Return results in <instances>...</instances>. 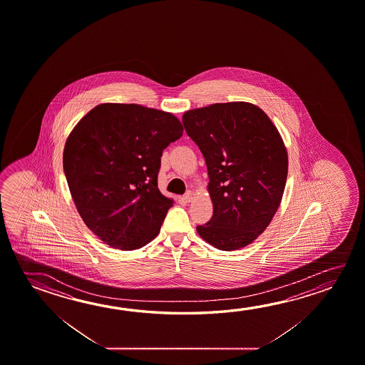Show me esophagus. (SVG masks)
<instances>
[{
	"instance_id": "1",
	"label": "esophagus",
	"mask_w": 365,
	"mask_h": 365,
	"mask_svg": "<svg viewBox=\"0 0 365 365\" xmlns=\"http://www.w3.org/2000/svg\"><path fill=\"white\" fill-rule=\"evenodd\" d=\"M192 197H193V193L191 191H187L185 193V196H183V200H185V202H191Z\"/></svg>"
}]
</instances>
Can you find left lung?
Returning a JSON list of instances; mask_svg holds the SVG:
<instances>
[{
	"label": "left lung",
	"instance_id": "1",
	"mask_svg": "<svg viewBox=\"0 0 365 365\" xmlns=\"http://www.w3.org/2000/svg\"><path fill=\"white\" fill-rule=\"evenodd\" d=\"M183 125L209 170L212 217L198 225L203 240L220 251L250 245L280 206L287 154L280 133L251 103H217L183 114Z\"/></svg>",
	"mask_w": 365,
	"mask_h": 365
}]
</instances>
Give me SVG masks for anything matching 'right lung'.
<instances>
[{
  "label": "right lung",
  "instance_id": "right-lung-1",
  "mask_svg": "<svg viewBox=\"0 0 365 365\" xmlns=\"http://www.w3.org/2000/svg\"><path fill=\"white\" fill-rule=\"evenodd\" d=\"M173 114L138 104L91 109L67 138L63 170L86 227L132 251L160 232L173 201L158 188L163 150L182 136Z\"/></svg>",
  "mask_w": 365,
  "mask_h": 365
}]
</instances>
